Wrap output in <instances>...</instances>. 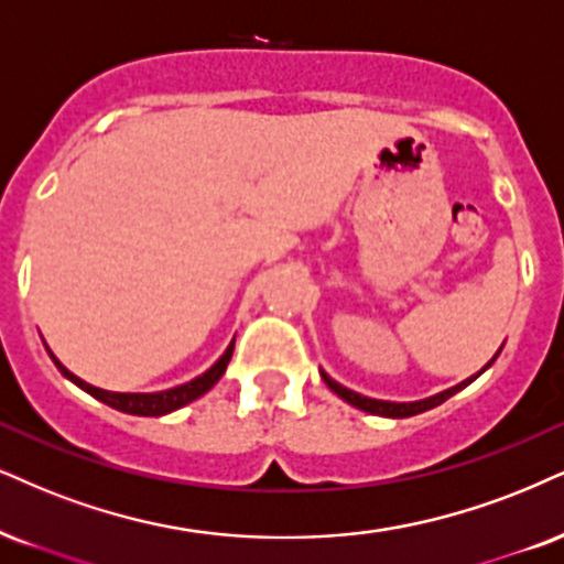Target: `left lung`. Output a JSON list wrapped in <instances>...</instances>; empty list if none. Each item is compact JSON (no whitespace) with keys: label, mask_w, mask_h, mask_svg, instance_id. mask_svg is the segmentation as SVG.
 Wrapping results in <instances>:
<instances>
[{"label":"left lung","mask_w":564,"mask_h":564,"mask_svg":"<svg viewBox=\"0 0 564 564\" xmlns=\"http://www.w3.org/2000/svg\"><path fill=\"white\" fill-rule=\"evenodd\" d=\"M499 350H502V347H499ZM497 356H499V352H497ZM497 356L491 358L489 364H486V366L481 368V371L476 373V377L465 379V381H460V384H457V387L444 389V392L434 394V398H426V400H419V402H387V400H371V398H364V394L352 392V389H347V387H343V384H337V381L326 377L324 371H322V379L326 381V387H329L332 392L339 394V398H343L345 402H350V405H356V408H360V410H366V413H373V415H387V419H410V415H419V413H423V410H431V408L442 405V402H444V400H449L452 394L460 392L463 387H468L470 381L481 377V373L486 371V368H489L491 364H495Z\"/></svg>","instance_id":"8db88e82"}]
</instances>
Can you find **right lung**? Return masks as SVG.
<instances>
[{
	"mask_svg": "<svg viewBox=\"0 0 564 564\" xmlns=\"http://www.w3.org/2000/svg\"><path fill=\"white\" fill-rule=\"evenodd\" d=\"M232 347L235 343H229V347L225 350V356H221L217 364L208 368L206 373H200L193 381H187V384H180V387H172V389H164V392H107V389H99L94 384H86V381L75 377V373H69L65 366L59 364L57 358H54V352L48 350V356H52L54 364L65 377L73 381V384H78L80 389H86L88 394H94L96 400L107 402L109 408L115 410H122V413H130V415H164V413H172V410L187 405V402L198 400L200 394H206L208 389H212L217 381L221 379V373L227 371V364L229 358H232Z\"/></svg>",
	"mask_w": 564,
	"mask_h": 564,
	"instance_id": "1",
	"label": "right lung"
}]
</instances>
